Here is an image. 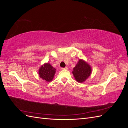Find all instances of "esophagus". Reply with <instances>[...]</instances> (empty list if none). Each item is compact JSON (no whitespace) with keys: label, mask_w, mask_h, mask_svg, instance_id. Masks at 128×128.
<instances>
[{"label":"esophagus","mask_w":128,"mask_h":128,"mask_svg":"<svg viewBox=\"0 0 128 128\" xmlns=\"http://www.w3.org/2000/svg\"><path fill=\"white\" fill-rule=\"evenodd\" d=\"M67 69H68V68H67V67H64V68H61L62 70H64V69H65V70H67Z\"/></svg>","instance_id":"1"}]
</instances>
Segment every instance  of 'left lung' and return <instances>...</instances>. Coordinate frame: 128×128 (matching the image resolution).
Instances as JSON below:
<instances>
[{
    "mask_svg": "<svg viewBox=\"0 0 128 128\" xmlns=\"http://www.w3.org/2000/svg\"><path fill=\"white\" fill-rule=\"evenodd\" d=\"M91 68L90 66L83 60H80L74 68L72 74L75 80L80 83L84 82L90 76Z\"/></svg>",
    "mask_w": 128,
    "mask_h": 128,
    "instance_id": "1",
    "label": "left lung"
}]
</instances>
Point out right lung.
<instances>
[{
	"label": "right lung",
	"mask_w": 128,
	"mask_h": 128,
	"mask_svg": "<svg viewBox=\"0 0 128 128\" xmlns=\"http://www.w3.org/2000/svg\"><path fill=\"white\" fill-rule=\"evenodd\" d=\"M55 72L56 69L48 63L42 66L39 70V75L40 78L46 82H50L53 80Z\"/></svg>",
	"instance_id": "obj_1"
}]
</instances>
